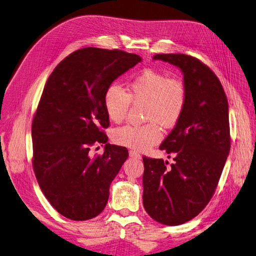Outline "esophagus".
Returning <instances> with one entry per match:
<instances>
[{
    "label": "esophagus",
    "instance_id": "1",
    "mask_svg": "<svg viewBox=\"0 0 256 256\" xmlns=\"http://www.w3.org/2000/svg\"><path fill=\"white\" fill-rule=\"evenodd\" d=\"M129 156L131 157V158H134V159H142V156L140 154H138L136 152H134V150H130L129 152Z\"/></svg>",
    "mask_w": 256,
    "mask_h": 256
}]
</instances>
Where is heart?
Segmentation results:
<instances>
[{"label": "heart", "instance_id": "1", "mask_svg": "<svg viewBox=\"0 0 256 256\" xmlns=\"http://www.w3.org/2000/svg\"><path fill=\"white\" fill-rule=\"evenodd\" d=\"M131 102L146 104L145 120L150 122L115 129L112 140L120 146L146 150L162 138L157 122L168 129L180 122L187 104V88L182 80L170 78L166 72L144 69L131 81L128 92L118 85H110L104 92V111L113 122H120L126 118Z\"/></svg>", "mask_w": 256, "mask_h": 256}]
</instances>
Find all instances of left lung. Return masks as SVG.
<instances>
[{"label": "left lung", "mask_w": 256, "mask_h": 256, "mask_svg": "<svg viewBox=\"0 0 256 256\" xmlns=\"http://www.w3.org/2000/svg\"><path fill=\"white\" fill-rule=\"evenodd\" d=\"M180 69L187 104L159 148L174 162L143 157V205L154 220L180 226L212 198L230 148L226 95L210 68L187 54H156Z\"/></svg>", "instance_id": "left-lung-1"}]
</instances>
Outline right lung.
<instances>
[{"instance_id":"add662e5","label":"right lung","mask_w":256,"mask_h":256,"mask_svg":"<svg viewBox=\"0 0 256 256\" xmlns=\"http://www.w3.org/2000/svg\"><path fill=\"white\" fill-rule=\"evenodd\" d=\"M141 60L118 49L83 48L62 60L44 85L32 122L33 168L44 196L68 219L95 218L108 203L128 150L108 143L104 95ZM96 144H104L105 152L90 158Z\"/></svg>"}]
</instances>
